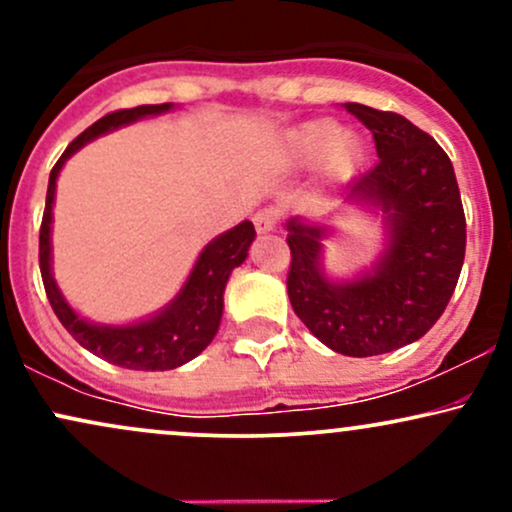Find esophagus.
<instances>
[{
    "label": "esophagus",
    "instance_id": "obj_1",
    "mask_svg": "<svg viewBox=\"0 0 512 512\" xmlns=\"http://www.w3.org/2000/svg\"><path fill=\"white\" fill-rule=\"evenodd\" d=\"M255 228H257V233H269V231H274L276 228V223H279V209H274V207H267V209H260L255 214Z\"/></svg>",
    "mask_w": 512,
    "mask_h": 512
}]
</instances>
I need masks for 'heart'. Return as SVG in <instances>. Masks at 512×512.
Here are the masks:
<instances>
[{
  "label": "heart",
  "instance_id": "b5f03b06",
  "mask_svg": "<svg viewBox=\"0 0 512 512\" xmlns=\"http://www.w3.org/2000/svg\"><path fill=\"white\" fill-rule=\"evenodd\" d=\"M279 156L289 168L315 163L317 180L327 187L349 182L366 158V139L354 129H339L334 120H305L286 129L279 139Z\"/></svg>",
  "mask_w": 512,
  "mask_h": 512
}]
</instances>
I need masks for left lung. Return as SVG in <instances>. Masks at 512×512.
Instances as JSON below:
<instances>
[{"instance_id":"8db88e82","label":"left lung","mask_w":512,"mask_h":512,"mask_svg":"<svg viewBox=\"0 0 512 512\" xmlns=\"http://www.w3.org/2000/svg\"><path fill=\"white\" fill-rule=\"evenodd\" d=\"M373 132L380 161L358 175L344 204L383 216L385 245L370 267L337 279L325 269L330 216L286 223L289 298L303 325L344 356H378L407 346L443 315L464 262L467 223L448 154L407 117L346 103Z\"/></svg>"}]
</instances>
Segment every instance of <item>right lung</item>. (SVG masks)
Segmentation results:
<instances>
[{"instance_id": "add662e5", "label": "right lung", "mask_w": 512, "mask_h": 512, "mask_svg": "<svg viewBox=\"0 0 512 512\" xmlns=\"http://www.w3.org/2000/svg\"><path fill=\"white\" fill-rule=\"evenodd\" d=\"M173 108V103H161L117 110L81 132L52 168L43 226H40V274H43L48 301L55 315L60 317L64 330L91 354L129 370H173L207 349L219 332L228 276L248 257L252 240H255V226L250 221H243L231 231L209 240L199 252L195 267L187 274L182 289L175 293L173 301L156 310L154 315L129 322V325H103V322H91L76 313L57 286L55 274H52V204H55L60 170L81 146L103 137V134L115 132V129L144 120V117L170 113Z\"/></svg>"}]
</instances>
